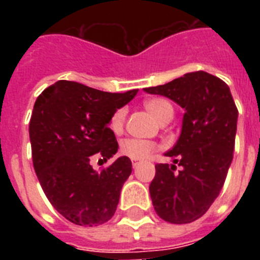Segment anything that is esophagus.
Masks as SVG:
<instances>
[{
	"mask_svg": "<svg viewBox=\"0 0 260 260\" xmlns=\"http://www.w3.org/2000/svg\"><path fill=\"white\" fill-rule=\"evenodd\" d=\"M140 163V159H132V166L136 167Z\"/></svg>",
	"mask_w": 260,
	"mask_h": 260,
	"instance_id": "34e87169",
	"label": "esophagus"
}]
</instances>
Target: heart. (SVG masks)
I'll list each match as a JSON object with an SVG mask.
<instances>
[{
	"label": "heart",
	"instance_id": "heart-1",
	"mask_svg": "<svg viewBox=\"0 0 260 260\" xmlns=\"http://www.w3.org/2000/svg\"><path fill=\"white\" fill-rule=\"evenodd\" d=\"M146 109L154 116L158 121L165 122L169 121L173 117L174 109L170 102L165 98H148L144 101ZM125 109L120 108L112 114L109 120V128L113 134H121L124 129V122H125ZM158 146L150 140H143V139H125L122 140L120 146V152L124 156L131 159H144L148 155L152 154Z\"/></svg>",
	"mask_w": 260,
	"mask_h": 260
}]
</instances>
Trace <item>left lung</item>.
<instances>
[{
  "mask_svg": "<svg viewBox=\"0 0 260 260\" xmlns=\"http://www.w3.org/2000/svg\"><path fill=\"white\" fill-rule=\"evenodd\" d=\"M147 93L170 98L185 109L181 136L155 165L150 194L155 212L171 224H187L206 213L217 198L234 159L238 108L224 81L205 71L187 73ZM175 164L181 166L176 171Z\"/></svg>",
  "mask_w": 260,
  "mask_h": 260,
  "instance_id": "8db88e82",
  "label": "left lung"
}]
</instances>
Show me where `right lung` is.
I'll return each instance as SVG.
<instances>
[{"instance_id": "add662e5", "label": "right lung", "mask_w": 260, "mask_h": 260, "mask_svg": "<svg viewBox=\"0 0 260 260\" xmlns=\"http://www.w3.org/2000/svg\"><path fill=\"white\" fill-rule=\"evenodd\" d=\"M136 93L58 81L35 102L29 121L35 171L51 205L73 224L97 226L117 209L122 185L132 173L131 159L120 156L101 171L90 162L95 154L108 160L117 152L109 120Z\"/></svg>"}]
</instances>
